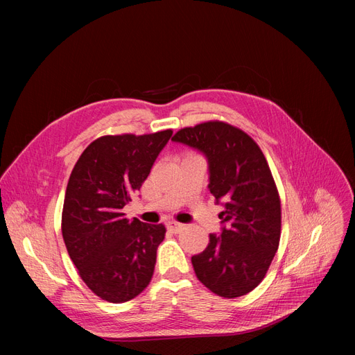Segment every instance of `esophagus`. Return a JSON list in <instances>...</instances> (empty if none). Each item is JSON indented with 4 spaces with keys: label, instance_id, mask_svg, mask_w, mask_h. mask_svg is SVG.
Instances as JSON below:
<instances>
[{
    "label": "esophagus",
    "instance_id": "esophagus-1",
    "mask_svg": "<svg viewBox=\"0 0 355 355\" xmlns=\"http://www.w3.org/2000/svg\"><path fill=\"white\" fill-rule=\"evenodd\" d=\"M167 228H168L170 231H173V232H179L182 228H184V225L176 222V220H168V222H167Z\"/></svg>",
    "mask_w": 355,
    "mask_h": 355
}]
</instances>
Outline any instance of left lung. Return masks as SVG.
I'll return each instance as SVG.
<instances>
[{"label":"left lung","instance_id":"8db88e82","mask_svg":"<svg viewBox=\"0 0 355 355\" xmlns=\"http://www.w3.org/2000/svg\"><path fill=\"white\" fill-rule=\"evenodd\" d=\"M209 159V189L223 202L220 235L191 257L198 280L222 297L247 295L263 280L282 235V201L266 158L253 139L223 121L185 127L171 137Z\"/></svg>","mask_w":355,"mask_h":355}]
</instances>
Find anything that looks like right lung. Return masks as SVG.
<instances>
[{
    "label": "right lung",
    "mask_w": 355,
    "mask_h": 355,
    "mask_svg": "<svg viewBox=\"0 0 355 355\" xmlns=\"http://www.w3.org/2000/svg\"><path fill=\"white\" fill-rule=\"evenodd\" d=\"M168 130L108 135L93 141L73 166L62 210V235L81 280L112 304L141 295L154 274L163 223L127 219L124 206L141 189Z\"/></svg>",
    "instance_id": "1"
}]
</instances>
